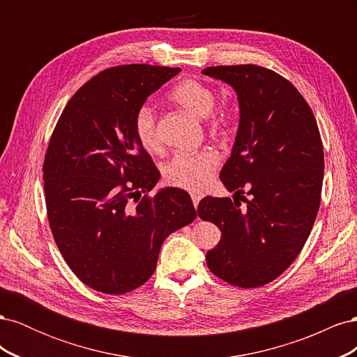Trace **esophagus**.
I'll use <instances>...</instances> for the list:
<instances>
[{
  "label": "esophagus",
  "instance_id": "34e87169",
  "mask_svg": "<svg viewBox=\"0 0 357 357\" xmlns=\"http://www.w3.org/2000/svg\"><path fill=\"white\" fill-rule=\"evenodd\" d=\"M190 197H192V202H193V205H195V208L198 207V204H199V201L202 199V193L201 192H192L190 193Z\"/></svg>",
  "mask_w": 357,
  "mask_h": 357
}]
</instances>
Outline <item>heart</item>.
I'll use <instances>...</instances> for the list:
<instances>
[{
  "instance_id": "heart-1",
  "label": "heart",
  "mask_w": 357,
  "mask_h": 357,
  "mask_svg": "<svg viewBox=\"0 0 357 357\" xmlns=\"http://www.w3.org/2000/svg\"><path fill=\"white\" fill-rule=\"evenodd\" d=\"M171 100L183 109L198 117L210 119V125L218 132H228L235 123L236 112L234 105L225 102L213 109L215 93L210 86L197 79L181 80L169 93ZM134 134L139 146L147 152H159L162 139L158 132L156 112L150 104L139 105L132 121ZM219 167V156L213 150L197 153L181 152L172 158L164 168V177L172 186L199 190L211 180L213 172Z\"/></svg>"
}]
</instances>
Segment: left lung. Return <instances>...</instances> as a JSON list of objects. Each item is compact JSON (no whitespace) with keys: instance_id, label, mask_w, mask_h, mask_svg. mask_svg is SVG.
Here are the masks:
<instances>
[{"instance_id":"8db88e82","label":"left lung","mask_w":357,"mask_h":357,"mask_svg":"<svg viewBox=\"0 0 357 357\" xmlns=\"http://www.w3.org/2000/svg\"><path fill=\"white\" fill-rule=\"evenodd\" d=\"M202 74L231 84L240 104L238 132L220 171L234 201L205 197L198 205L199 218L222 231L207 265L232 286L259 287L286 271L314 225L325 168L319 126L304 96L273 70L245 63Z\"/></svg>"}]
</instances>
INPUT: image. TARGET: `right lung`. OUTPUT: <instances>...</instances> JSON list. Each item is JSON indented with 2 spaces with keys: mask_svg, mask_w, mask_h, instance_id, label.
Returning a JSON list of instances; mask_svg holds the SVG:
<instances>
[{
  "mask_svg": "<svg viewBox=\"0 0 357 357\" xmlns=\"http://www.w3.org/2000/svg\"><path fill=\"white\" fill-rule=\"evenodd\" d=\"M178 73L107 68L71 96L50 137L43 180L53 238L80 282L101 294L144 284L167 236L197 218L185 190L149 195L159 171L132 128L138 107Z\"/></svg>",
  "mask_w": 357,
  "mask_h": 357,
  "instance_id": "right-lung-1",
  "label": "right lung"
}]
</instances>
